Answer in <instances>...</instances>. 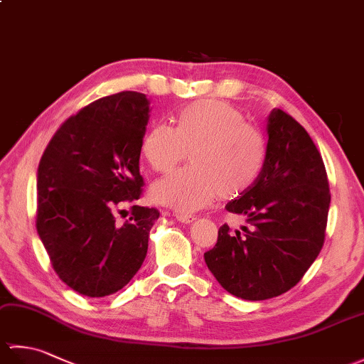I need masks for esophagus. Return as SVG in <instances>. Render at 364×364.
I'll use <instances>...</instances> for the list:
<instances>
[{
    "label": "esophagus",
    "mask_w": 364,
    "mask_h": 364,
    "mask_svg": "<svg viewBox=\"0 0 364 364\" xmlns=\"http://www.w3.org/2000/svg\"><path fill=\"white\" fill-rule=\"evenodd\" d=\"M175 218H176L178 222H181V223H192V222H194V220L197 219L196 215H192V214H183V213L175 214Z\"/></svg>",
    "instance_id": "1"
}]
</instances>
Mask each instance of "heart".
I'll return each instance as SVG.
<instances>
[{"label":"heart","instance_id":"obj_1","mask_svg":"<svg viewBox=\"0 0 364 364\" xmlns=\"http://www.w3.org/2000/svg\"><path fill=\"white\" fill-rule=\"evenodd\" d=\"M189 151L191 167L151 186L154 202L181 213L202 210L219 196H242L261 175L267 150L261 131L237 107L202 100L183 107L176 128L159 123L142 139L144 158L159 173L172 172Z\"/></svg>","mask_w":364,"mask_h":364}]
</instances>
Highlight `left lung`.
<instances>
[{
  "label": "left lung",
  "instance_id": "obj_1",
  "mask_svg": "<svg viewBox=\"0 0 364 364\" xmlns=\"http://www.w3.org/2000/svg\"><path fill=\"white\" fill-rule=\"evenodd\" d=\"M262 172L227 203L249 223L245 235L219 228L205 262L223 289L244 300H266L294 288L318 258L326 239L330 191L321 153L305 128L282 109L266 125Z\"/></svg>",
  "mask_w": 364,
  "mask_h": 364
}]
</instances>
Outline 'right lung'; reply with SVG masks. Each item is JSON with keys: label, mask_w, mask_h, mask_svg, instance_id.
Instances as JSON below:
<instances>
[{"label": "right lung", "mask_w": 364, "mask_h": 364, "mask_svg": "<svg viewBox=\"0 0 364 364\" xmlns=\"http://www.w3.org/2000/svg\"><path fill=\"white\" fill-rule=\"evenodd\" d=\"M149 119L145 94L100 98L63 123L38 164V237L60 280L82 296L117 292L146 257L158 210L134 205L122 225L114 211L141 197Z\"/></svg>", "instance_id": "add662e5"}]
</instances>
